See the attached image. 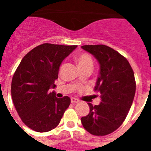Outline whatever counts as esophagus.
Returning a JSON list of instances; mask_svg holds the SVG:
<instances>
[{
  "instance_id": "esophagus-1",
  "label": "esophagus",
  "mask_w": 151,
  "mask_h": 151,
  "mask_svg": "<svg viewBox=\"0 0 151 151\" xmlns=\"http://www.w3.org/2000/svg\"><path fill=\"white\" fill-rule=\"evenodd\" d=\"M79 102V100H78V99H75V98H71V103H77Z\"/></svg>"
}]
</instances>
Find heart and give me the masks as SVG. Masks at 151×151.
Here are the masks:
<instances>
[{
    "label": "heart",
    "instance_id": "heart-1",
    "mask_svg": "<svg viewBox=\"0 0 151 151\" xmlns=\"http://www.w3.org/2000/svg\"><path fill=\"white\" fill-rule=\"evenodd\" d=\"M78 62L79 66H84L86 64H92V58L89 55L82 54L78 57Z\"/></svg>",
    "mask_w": 151,
    "mask_h": 151
}]
</instances>
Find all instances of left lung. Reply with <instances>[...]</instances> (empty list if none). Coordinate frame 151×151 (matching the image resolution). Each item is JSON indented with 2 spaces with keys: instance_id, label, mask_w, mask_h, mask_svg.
Returning <instances> with one entry per match:
<instances>
[{
  "instance_id": "8db88e82",
  "label": "left lung",
  "mask_w": 151,
  "mask_h": 151,
  "mask_svg": "<svg viewBox=\"0 0 151 151\" xmlns=\"http://www.w3.org/2000/svg\"><path fill=\"white\" fill-rule=\"evenodd\" d=\"M99 63V76L94 90L101 94L99 105L89 106V114L81 117L85 130L94 136H106L124 122L136 93L134 72L129 61L104 45H83Z\"/></svg>"
}]
</instances>
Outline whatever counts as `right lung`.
Here are the masks:
<instances>
[{
	"label": "right lung",
	"instance_id": "1",
	"mask_svg": "<svg viewBox=\"0 0 151 151\" xmlns=\"http://www.w3.org/2000/svg\"><path fill=\"white\" fill-rule=\"evenodd\" d=\"M77 45L42 44L27 53L12 81V97L18 114L29 129L45 132L59 124L70 104L68 96L57 98L55 81L59 66Z\"/></svg>",
	"mask_w": 151,
	"mask_h": 151
}]
</instances>
